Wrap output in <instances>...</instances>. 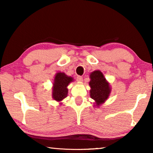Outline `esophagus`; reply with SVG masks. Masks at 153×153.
I'll return each instance as SVG.
<instances>
[{
  "instance_id": "34e87169",
  "label": "esophagus",
  "mask_w": 153,
  "mask_h": 153,
  "mask_svg": "<svg viewBox=\"0 0 153 153\" xmlns=\"http://www.w3.org/2000/svg\"><path fill=\"white\" fill-rule=\"evenodd\" d=\"M77 81H78V82L83 81V77L82 76H77Z\"/></svg>"
}]
</instances>
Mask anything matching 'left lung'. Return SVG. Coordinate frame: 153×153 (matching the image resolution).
Masks as SVG:
<instances>
[{
  "label": "left lung",
  "instance_id": "8db88e82",
  "mask_svg": "<svg viewBox=\"0 0 153 153\" xmlns=\"http://www.w3.org/2000/svg\"><path fill=\"white\" fill-rule=\"evenodd\" d=\"M90 77L89 85L91 88L90 90V97L94 100L95 106L99 107L109 97L111 91V86L109 83L106 80L104 75L99 70L92 72Z\"/></svg>",
  "mask_w": 153,
  "mask_h": 153
}]
</instances>
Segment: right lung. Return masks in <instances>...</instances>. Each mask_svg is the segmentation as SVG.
<instances>
[{"label":"right lung","mask_w":153,"mask_h":153,"mask_svg":"<svg viewBox=\"0 0 153 153\" xmlns=\"http://www.w3.org/2000/svg\"><path fill=\"white\" fill-rule=\"evenodd\" d=\"M73 81V77L67 76L65 73L59 72L56 74L53 84L52 97L53 99L57 102H61L65 98H66L68 93L67 86L69 84V83ZM61 104L62 103H61Z\"/></svg>","instance_id":"add662e5"}]
</instances>
